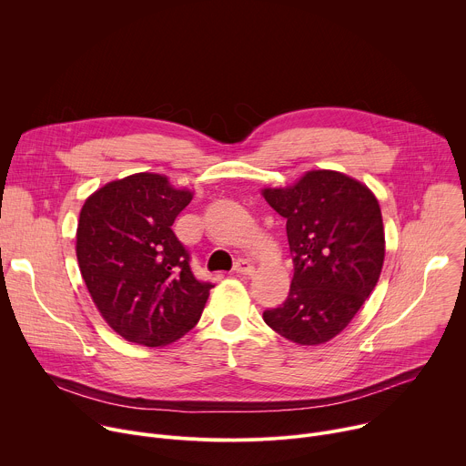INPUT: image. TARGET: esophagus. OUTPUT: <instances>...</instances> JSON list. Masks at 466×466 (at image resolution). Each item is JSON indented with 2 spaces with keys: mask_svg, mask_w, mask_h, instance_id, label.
Masks as SVG:
<instances>
[{
  "mask_svg": "<svg viewBox=\"0 0 466 466\" xmlns=\"http://www.w3.org/2000/svg\"><path fill=\"white\" fill-rule=\"evenodd\" d=\"M237 274H240V276H251L253 272H255V268H253V265L249 263V261H246V259H238L237 263H235V268H233Z\"/></svg>",
  "mask_w": 466,
  "mask_h": 466,
  "instance_id": "obj_1",
  "label": "esophagus"
}]
</instances>
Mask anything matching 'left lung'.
I'll use <instances>...</instances> for the list:
<instances>
[{"mask_svg":"<svg viewBox=\"0 0 466 466\" xmlns=\"http://www.w3.org/2000/svg\"><path fill=\"white\" fill-rule=\"evenodd\" d=\"M287 220L294 278L287 299L263 313L281 337L317 346L337 337L372 294L385 259L381 209L372 190L333 170L265 188Z\"/></svg>","mask_w":466,"mask_h":466,"instance_id":"1","label":"left lung"}]
</instances>
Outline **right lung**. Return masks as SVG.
Returning <instances> with one entry per match:
<instances>
[{"mask_svg":"<svg viewBox=\"0 0 466 466\" xmlns=\"http://www.w3.org/2000/svg\"><path fill=\"white\" fill-rule=\"evenodd\" d=\"M161 174H133L86 198L76 253L85 285L106 322L126 340L165 346L190 331L213 283L190 270L172 231L190 203Z\"/></svg>","mask_w":466,"mask_h":466,"instance_id":"1","label":"right lung"}]
</instances>
